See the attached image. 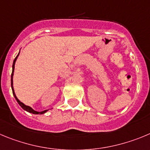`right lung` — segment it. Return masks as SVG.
Wrapping results in <instances>:
<instances>
[{"label": "right lung", "instance_id": "obj_1", "mask_svg": "<svg viewBox=\"0 0 150 150\" xmlns=\"http://www.w3.org/2000/svg\"><path fill=\"white\" fill-rule=\"evenodd\" d=\"M19 53H20V52H19ZM19 53H18V55L16 56V58H15V60H14L13 61V64H12V75H11V86H12V93H13V96L14 97H15V100H17V102L18 103V104L20 105L21 107H22V108L24 110H26V112H30V113H33V114H39V115H41V114H44L45 112H47L48 110H44V111H42V112H37L35 111V110H33L32 107H29V106H26V105H25L24 103H22V102H21L20 100H18V98L16 97V95H15V91H14V88H13V75H14V69H15V61H16L17 58H18V55H19Z\"/></svg>", "mask_w": 150, "mask_h": 150}]
</instances>
